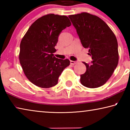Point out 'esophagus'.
Here are the masks:
<instances>
[{"instance_id":"34e87169","label":"esophagus","mask_w":130,"mask_h":130,"mask_svg":"<svg viewBox=\"0 0 130 130\" xmlns=\"http://www.w3.org/2000/svg\"><path fill=\"white\" fill-rule=\"evenodd\" d=\"M77 63V61H70V64H72V65H74V64H76Z\"/></svg>"}]
</instances>
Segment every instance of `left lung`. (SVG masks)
I'll use <instances>...</instances> for the list:
<instances>
[{"instance_id": "obj_1", "label": "left lung", "mask_w": 130, "mask_h": 130, "mask_svg": "<svg viewBox=\"0 0 130 130\" xmlns=\"http://www.w3.org/2000/svg\"><path fill=\"white\" fill-rule=\"evenodd\" d=\"M83 47L89 49L92 64L84 62L87 70L80 75L84 86L96 88L108 80L119 61L117 39L112 31L99 17L88 12L69 15Z\"/></svg>"}]
</instances>
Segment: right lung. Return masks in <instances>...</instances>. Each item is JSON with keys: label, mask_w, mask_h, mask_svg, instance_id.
Returning a JSON list of instances; mask_svg holds the SVG:
<instances>
[{"label": "right lung", "mask_w": 130, "mask_h": 130, "mask_svg": "<svg viewBox=\"0 0 130 130\" xmlns=\"http://www.w3.org/2000/svg\"><path fill=\"white\" fill-rule=\"evenodd\" d=\"M71 22L65 15L49 14L31 25L20 44L19 59L24 73L36 86L48 88L58 83L63 69L70 65L54 56V47L61 32Z\"/></svg>", "instance_id": "right-lung-1"}]
</instances>
